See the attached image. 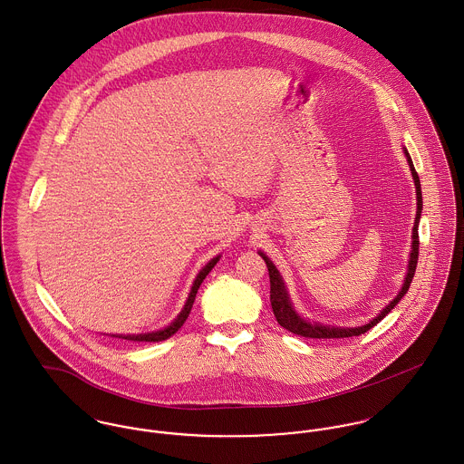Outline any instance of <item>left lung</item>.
Instances as JSON below:
<instances>
[{
	"instance_id": "left-lung-1",
	"label": "left lung",
	"mask_w": 464,
	"mask_h": 464,
	"mask_svg": "<svg viewBox=\"0 0 464 464\" xmlns=\"http://www.w3.org/2000/svg\"><path fill=\"white\" fill-rule=\"evenodd\" d=\"M414 180V188H416V218H414V227H412V243H411V254H409V261H407V273L401 284V289L398 291L397 296L375 316L372 318L366 325L361 327H337V325H325L320 322H311L307 318H304L293 305L287 285L280 275V271L276 269V266L273 265V261L266 256L265 252H259V256L265 259L267 271H269V302H271V309L273 314L278 322L280 327H284L285 331L293 332L296 335H304L307 339H341V337H352V335H361L364 332L370 331L372 327H375L386 314L392 313V309L397 305L401 300V296L409 291V285L412 282L416 265H418V248H420V241H418V225H420V216L423 210V201H421V186H420V179L418 173L412 166L411 155L407 151V148H401Z\"/></svg>"
}]
</instances>
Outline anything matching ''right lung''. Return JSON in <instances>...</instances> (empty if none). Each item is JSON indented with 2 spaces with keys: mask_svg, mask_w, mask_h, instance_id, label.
Masks as SVG:
<instances>
[{
  "mask_svg": "<svg viewBox=\"0 0 464 464\" xmlns=\"http://www.w3.org/2000/svg\"><path fill=\"white\" fill-rule=\"evenodd\" d=\"M219 257H221V256L212 257L207 265L199 269V273L197 275L195 282H193V287H191V291H189V296H188V300H186L184 309L180 311V314H179L168 327H164V329H160V331L142 332V334H112V337H121V339L133 341V343H135V341H137V343H140V341H153V343H155V341H162V339L171 337L175 332L179 331V329L184 325V322L188 320V316H189V313H191V309H193V304H195V298H197V293H198L199 285H201L203 278L210 273V269L219 261Z\"/></svg>",
  "mask_w": 464,
  "mask_h": 464,
  "instance_id": "obj_1",
  "label": "right lung"
}]
</instances>
